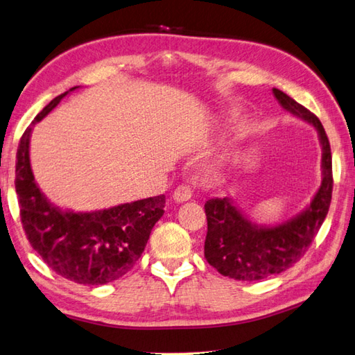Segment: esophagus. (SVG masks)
<instances>
[{
	"label": "esophagus",
	"mask_w": 355,
	"mask_h": 355,
	"mask_svg": "<svg viewBox=\"0 0 355 355\" xmlns=\"http://www.w3.org/2000/svg\"><path fill=\"white\" fill-rule=\"evenodd\" d=\"M172 198H174V200L177 201V202H184V201H189L192 198V191H191V187L189 186H186V184H180L175 191H174V193H172Z\"/></svg>",
	"instance_id": "esophagus-1"
}]
</instances>
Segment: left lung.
<instances>
[{
  "mask_svg": "<svg viewBox=\"0 0 355 355\" xmlns=\"http://www.w3.org/2000/svg\"><path fill=\"white\" fill-rule=\"evenodd\" d=\"M272 94L284 110L307 121L316 128L322 146V183L306 209L296 216L272 227L254 224L228 196L211 198L205 202V259L219 274L242 282H257L282 274L300 261L315 241L331 202V148L322 123L316 114L282 90L272 89Z\"/></svg>",
  "mask_w": 355,
  "mask_h": 355,
  "instance_id": "obj_1",
  "label": "left lung"
}]
</instances>
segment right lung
Returning <instances> with one entry per match:
<instances>
[{
  "mask_svg": "<svg viewBox=\"0 0 355 355\" xmlns=\"http://www.w3.org/2000/svg\"><path fill=\"white\" fill-rule=\"evenodd\" d=\"M69 89L44 107L22 135L16 153L15 187L22 228L46 265L73 283L101 286L125 275L142 255L151 230L162 216L164 195L95 211L54 205L40 191L30 164L33 125L42 121Z\"/></svg>",
  "mask_w": 355,
  "mask_h": 355,
  "instance_id": "obj_1",
  "label": "right lung"
}]
</instances>
